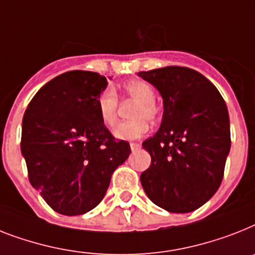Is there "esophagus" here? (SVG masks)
Masks as SVG:
<instances>
[{
  "instance_id": "obj_1",
  "label": "esophagus",
  "mask_w": 255,
  "mask_h": 255,
  "mask_svg": "<svg viewBox=\"0 0 255 255\" xmlns=\"http://www.w3.org/2000/svg\"><path fill=\"white\" fill-rule=\"evenodd\" d=\"M129 146H131L132 152H134V150H137V149L141 146V144H138V142H131V144H129Z\"/></svg>"
}]
</instances>
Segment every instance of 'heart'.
Returning a JSON list of instances; mask_svg holds the SVG:
<instances>
[{
  "label": "heart",
  "instance_id": "1",
  "mask_svg": "<svg viewBox=\"0 0 255 255\" xmlns=\"http://www.w3.org/2000/svg\"><path fill=\"white\" fill-rule=\"evenodd\" d=\"M123 92L128 99L136 102L131 117L132 121L123 122L115 129V136L122 140H133L148 131V122L157 121L160 107L157 106L156 92L152 85L142 80H131L123 85ZM119 98L113 89H105L97 98V111L103 124L114 127L118 122Z\"/></svg>",
  "mask_w": 255,
  "mask_h": 255
}]
</instances>
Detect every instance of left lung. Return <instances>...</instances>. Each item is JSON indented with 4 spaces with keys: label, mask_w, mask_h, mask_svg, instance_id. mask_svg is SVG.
Listing matches in <instances>:
<instances>
[{
    "label": "left lung",
    "mask_w": 255,
    "mask_h": 255,
    "mask_svg": "<svg viewBox=\"0 0 255 255\" xmlns=\"http://www.w3.org/2000/svg\"><path fill=\"white\" fill-rule=\"evenodd\" d=\"M163 99L160 129L142 142L150 166L140 175L154 204L177 214L195 211L214 196L231 149L228 109L215 85L186 67L138 72Z\"/></svg>",
    "instance_id": "8db88e82"
}]
</instances>
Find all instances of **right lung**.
Returning a JSON list of instances; mask_svg holds the SVG:
<instances>
[{
    "label": "right lung",
    "mask_w": 255,
    "mask_h": 255,
    "mask_svg": "<svg viewBox=\"0 0 255 255\" xmlns=\"http://www.w3.org/2000/svg\"><path fill=\"white\" fill-rule=\"evenodd\" d=\"M106 86L99 73L70 70L47 82L23 115L20 150L30 183L61 215L77 216L98 206L131 153L97 111Z\"/></svg>",
    "instance_id": "add662e5"
}]
</instances>
